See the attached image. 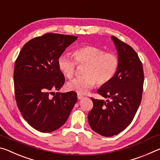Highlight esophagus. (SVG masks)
Wrapping results in <instances>:
<instances>
[{"label": "esophagus", "mask_w": 160, "mask_h": 160, "mask_svg": "<svg viewBox=\"0 0 160 160\" xmlns=\"http://www.w3.org/2000/svg\"><path fill=\"white\" fill-rule=\"evenodd\" d=\"M77 97H78V99H82L83 97V96L82 95V94H80V93H78L77 94Z\"/></svg>", "instance_id": "esophagus-1"}]
</instances>
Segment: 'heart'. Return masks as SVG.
Wrapping results in <instances>:
<instances>
[{
	"instance_id": "b5f03b06",
	"label": "heart",
	"mask_w": 160,
	"mask_h": 160,
	"mask_svg": "<svg viewBox=\"0 0 160 160\" xmlns=\"http://www.w3.org/2000/svg\"><path fill=\"white\" fill-rule=\"evenodd\" d=\"M74 55L76 61L68 54H61L57 59V65L60 72L69 78L74 77L77 63L86 65L83 72L85 77L74 78L67 84L69 90L78 93L88 92L96 83L99 86L106 84L114 77L119 66V59L116 54L105 52L97 47H82L76 49Z\"/></svg>"
}]
</instances>
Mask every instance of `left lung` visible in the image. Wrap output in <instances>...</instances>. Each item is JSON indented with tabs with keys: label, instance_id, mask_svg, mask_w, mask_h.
Wrapping results in <instances>:
<instances>
[{
	"label": "left lung",
	"instance_id": "obj_1",
	"mask_svg": "<svg viewBox=\"0 0 160 160\" xmlns=\"http://www.w3.org/2000/svg\"><path fill=\"white\" fill-rule=\"evenodd\" d=\"M111 39L119 66L114 77L97 90L110 100L91 98L93 107L88 115L91 129L105 137L118 135L131 123L142 100L144 83L142 64L136 52L116 37Z\"/></svg>",
	"mask_w": 160,
	"mask_h": 160
}]
</instances>
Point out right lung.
Returning <instances> with one entry per match:
<instances>
[{"label": "right lung", "instance_id": "1", "mask_svg": "<svg viewBox=\"0 0 160 160\" xmlns=\"http://www.w3.org/2000/svg\"><path fill=\"white\" fill-rule=\"evenodd\" d=\"M77 36L47 33L28 41L15 63V100L24 119L35 130L51 132L65 123L77 101L74 91L57 92L65 82L57 59Z\"/></svg>", "mask_w": 160, "mask_h": 160}]
</instances>
